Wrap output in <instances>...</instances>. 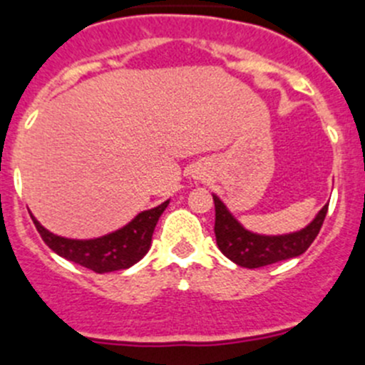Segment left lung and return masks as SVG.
Masks as SVG:
<instances>
[{
    "label": "left lung",
    "instance_id": "left-lung-1",
    "mask_svg": "<svg viewBox=\"0 0 365 365\" xmlns=\"http://www.w3.org/2000/svg\"><path fill=\"white\" fill-rule=\"evenodd\" d=\"M215 205V240L219 250L225 257L235 262L240 267L255 269L264 265L274 264V262L287 260V258L299 257L305 253L319 233L327 217L328 205H324L307 228L299 232L289 233V235H258V233L247 232L240 226V222L233 217L217 196H214Z\"/></svg>",
    "mask_w": 365,
    "mask_h": 365
}]
</instances>
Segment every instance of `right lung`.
Instances as JSON below:
<instances>
[{
  "mask_svg": "<svg viewBox=\"0 0 365 365\" xmlns=\"http://www.w3.org/2000/svg\"><path fill=\"white\" fill-rule=\"evenodd\" d=\"M168 205L169 201H164L151 210L140 212L125 228L91 240L63 239V237L53 235L44 226L38 225L34 215H31V221L37 232L41 233L42 240L56 255L94 272H110L132 267L148 253L155 226Z\"/></svg>",
  "mask_w": 365,
  "mask_h": 365,
  "instance_id": "right-lung-1",
  "label": "right lung"
}]
</instances>
